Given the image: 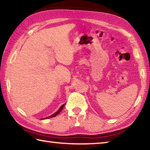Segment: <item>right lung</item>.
<instances>
[{
  "label": "right lung",
  "instance_id": "obj_1",
  "mask_svg": "<svg viewBox=\"0 0 150 150\" xmlns=\"http://www.w3.org/2000/svg\"><path fill=\"white\" fill-rule=\"evenodd\" d=\"M65 104H64V105H62L61 106V107L59 108V110H58L56 112H55L54 115H51V116H48V117H46V118H45V119H47V118H52V117H54V116H55L56 115H57L58 114H59L61 111H62V110L63 109V106H65Z\"/></svg>",
  "mask_w": 150,
  "mask_h": 150
}]
</instances>
